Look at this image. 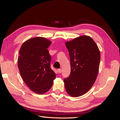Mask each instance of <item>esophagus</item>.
<instances>
[{
	"instance_id": "esophagus-1",
	"label": "esophagus",
	"mask_w": 120,
	"mask_h": 120,
	"mask_svg": "<svg viewBox=\"0 0 120 120\" xmlns=\"http://www.w3.org/2000/svg\"><path fill=\"white\" fill-rule=\"evenodd\" d=\"M57 71H58V73H61L62 72V70H61V69H58Z\"/></svg>"
}]
</instances>
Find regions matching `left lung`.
Returning <instances> with one entry per match:
<instances>
[{
    "mask_svg": "<svg viewBox=\"0 0 120 120\" xmlns=\"http://www.w3.org/2000/svg\"><path fill=\"white\" fill-rule=\"evenodd\" d=\"M69 52L71 71L64 79L65 88L72 97H78L90 90L98 74L101 55L92 38L86 35L65 43Z\"/></svg>",
    "mask_w": 120,
    "mask_h": 120,
    "instance_id": "8db88e82",
    "label": "left lung"
}]
</instances>
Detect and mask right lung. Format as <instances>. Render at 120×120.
I'll return each mask as SVG.
<instances>
[{
	"label": "right lung",
	"mask_w": 120,
	"mask_h": 120,
	"mask_svg": "<svg viewBox=\"0 0 120 120\" xmlns=\"http://www.w3.org/2000/svg\"><path fill=\"white\" fill-rule=\"evenodd\" d=\"M51 41L42 37L29 39L22 44L18 58V68L22 79L30 90L39 94L49 90L56 78L51 69L48 47Z\"/></svg>",
	"instance_id": "right-lung-1"
}]
</instances>
